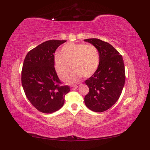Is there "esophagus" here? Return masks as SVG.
Masks as SVG:
<instances>
[{
	"mask_svg": "<svg viewBox=\"0 0 150 150\" xmlns=\"http://www.w3.org/2000/svg\"><path fill=\"white\" fill-rule=\"evenodd\" d=\"M81 85V83H78V84H73V85H72L71 87L74 88H79V86H80Z\"/></svg>",
	"mask_w": 150,
	"mask_h": 150,
	"instance_id": "esophagus-1",
	"label": "esophagus"
}]
</instances>
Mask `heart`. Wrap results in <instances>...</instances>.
<instances>
[{
    "instance_id": "b5f03b06",
    "label": "heart",
    "mask_w": 150,
    "mask_h": 150,
    "mask_svg": "<svg viewBox=\"0 0 150 150\" xmlns=\"http://www.w3.org/2000/svg\"><path fill=\"white\" fill-rule=\"evenodd\" d=\"M55 68L59 78L64 81L71 71H73L69 82L77 81L84 75L88 77L97 71L100 62L99 50L93 44H67L60 53L55 55Z\"/></svg>"
}]
</instances>
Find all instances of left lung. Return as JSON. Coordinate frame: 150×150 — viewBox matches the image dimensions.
<instances>
[{
	"label": "left lung",
	"mask_w": 150,
	"mask_h": 150,
	"mask_svg": "<svg viewBox=\"0 0 150 150\" xmlns=\"http://www.w3.org/2000/svg\"><path fill=\"white\" fill-rule=\"evenodd\" d=\"M84 41L97 46L100 55L97 70L85 81L90 91L84 97V103L90 110L103 112L115 104L122 93L126 79L124 60L109 43L98 39Z\"/></svg>",
	"instance_id": "obj_1"
}]
</instances>
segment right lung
I'll use <instances>...</instances> for the list:
<instances>
[{
	"mask_svg": "<svg viewBox=\"0 0 150 150\" xmlns=\"http://www.w3.org/2000/svg\"><path fill=\"white\" fill-rule=\"evenodd\" d=\"M66 40H50L28 53L24 60L21 81L31 104L44 113L59 110L64 103L68 86L62 85L54 67L56 50Z\"/></svg>",
	"mask_w": 150,
	"mask_h": 150,
	"instance_id": "obj_1",
	"label": "right lung"
}]
</instances>
